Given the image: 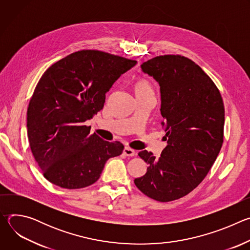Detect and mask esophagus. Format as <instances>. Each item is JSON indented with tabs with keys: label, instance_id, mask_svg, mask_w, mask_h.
I'll return each instance as SVG.
<instances>
[{
	"label": "esophagus",
	"instance_id": "34e87169",
	"mask_svg": "<svg viewBox=\"0 0 250 250\" xmlns=\"http://www.w3.org/2000/svg\"><path fill=\"white\" fill-rule=\"evenodd\" d=\"M124 153H125L126 156H134V155H135V150H133L132 148L126 146V147H125V149H124Z\"/></svg>",
	"mask_w": 250,
	"mask_h": 250
}]
</instances>
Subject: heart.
Returning a JSON list of instances; mask_svg holds the SVG:
<instances>
[{
	"instance_id": "obj_1",
	"label": "heart",
	"mask_w": 250,
	"mask_h": 250,
	"mask_svg": "<svg viewBox=\"0 0 250 250\" xmlns=\"http://www.w3.org/2000/svg\"><path fill=\"white\" fill-rule=\"evenodd\" d=\"M136 91H152V89H151V86L148 82L140 81L136 85Z\"/></svg>"
}]
</instances>
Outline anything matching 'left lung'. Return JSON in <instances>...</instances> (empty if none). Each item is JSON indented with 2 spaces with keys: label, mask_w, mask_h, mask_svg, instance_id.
Instances as JSON below:
<instances>
[{
  "label": "left lung",
  "mask_w": 250,
  "mask_h": 250,
  "mask_svg": "<svg viewBox=\"0 0 250 250\" xmlns=\"http://www.w3.org/2000/svg\"><path fill=\"white\" fill-rule=\"evenodd\" d=\"M141 69L160 85L167 146L158 158L138 152L148 167L134 184L155 201L171 202L192 192L216 161L224 142L225 105L216 84L185 56L159 55Z\"/></svg>",
  "instance_id": "left-lung-1"
}]
</instances>
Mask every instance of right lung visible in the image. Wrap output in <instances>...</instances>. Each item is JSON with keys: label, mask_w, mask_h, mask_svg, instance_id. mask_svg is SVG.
Instances as JSON below:
<instances>
[{"label": "right lung", "mask_w": 250, "mask_h": 250, "mask_svg": "<svg viewBox=\"0 0 250 250\" xmlns=\"http://www.w3.org/2000/svg\"><path fill=\"white\" fill-rule=\"evenodd\" d=\"M136 60L96 49L71 53L40 79L27 108L30 150L46 180L65 189L94 184L109 158L124 150L90 133L84 123L100 112L105 93Z\"/></svg>", "instance_id": "right-lung-1"}]
</instances>
